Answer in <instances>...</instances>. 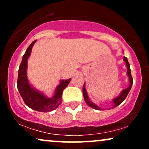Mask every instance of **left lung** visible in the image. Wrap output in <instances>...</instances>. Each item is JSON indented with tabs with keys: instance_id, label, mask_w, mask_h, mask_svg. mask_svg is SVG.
Masks as SVG:
<instances>
[{
	"instance_id": "left-lung-1",
	"label": "left lung",
	"mask_w": 149,
	"mask_h": 149,
	"mask_svg": "<svg viewBox=\"0 0 149 149\" xmlns=\"http://www.w3.org/2000/svg\"><path fill=\"white\" fill-rule=\"evenodd\" d=\"M124 61H125L126 63V66H127V74L128 75V76H129V80H130V85L129 87H128L127 88L125 89L121 92L120 95H119L118 97H116V98L114 99V100H113V109H114V108L118 107V106L120 105L121 103H122L123 101L125 100V98L127 97L128 93H129L130 90V89L132 88V83H133V79H132V75H131V70H130V65L129 62H128V60L127 59V57H124ZM83 97H84V100L85 101V102H86L87 104H88V106H90V107L93 108L94 109H96V110H102V108H100V107H98V106H97L96 104H93L92 102H91L89 100L88 98V94H87V92H86V90H85V84L83 85Z\"/></svg>"
}]
</instances>
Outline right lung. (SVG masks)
Masks as SVG:
<instances>
[{"label":"right lung","mask_w":149,"mask_h":149,"mask_svg":"<svg viewBox=\"0 0 149 149\" xmlns=\"http://www.w3.org/2000/svg\"><path fill=\"white\" fill-rule=\"evenodd\" d=\"M36 40H34L29 46L23 55L21 64L19 68L17 78V89L24 102L27 107L40 112L52 111L61 104V96L63 90L66 88L71 81V78L61 80L60 84L56 88L55 94L52 98H47L41 92L34 90L29 85L26 76L27 60L29 57L33 45Z\"/></svg>","instance_id":"1"}]
</instances>
